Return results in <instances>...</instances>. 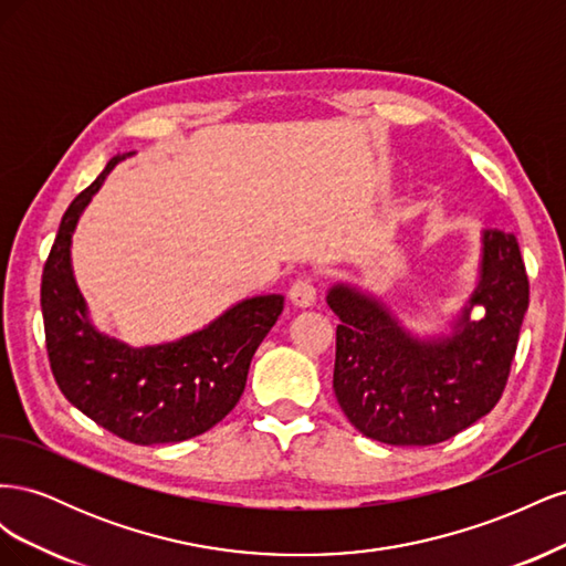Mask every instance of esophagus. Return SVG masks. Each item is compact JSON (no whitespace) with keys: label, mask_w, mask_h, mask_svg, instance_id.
I'll use <instances>...</instances> for the list:
<instances>
[{"label":"esophagus","mask_w":566,"mask_h":566,"mask_svg":"<svg viewBox=\"0 0 566 566\" xmlns=\"http://www.w3.org/2000/svg\"><path fill=\"white\" fill-rule=\"evenodd\" d=\"M290 302H293L295 306H314L316 302V285L312 283V279H297L293 285H290Z\"/></svg>","instance_id":"34e87169"}]
</instances>
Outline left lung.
Masks as SVG:
<instances>
[{
  "label": "left lung",
  "instance_id": "1",
  "mask_svg": "<svg viewBox=\"0 0 566 566\" xmlns=\"http://www.w3.org/2000/svg\"><path fill=\"white\" fill-rule=\"evenodd\" d=\"M482 276L453 335L418 339L385 304L349 285H333L337 314L333 389L358 432L391 447H432L468 430L499 403L528 306L517 238L484 231ZM479 303L482 322H470Z\"/></svg>",
  "mask_w": 566,
  "mask_h": 566
}]
</instances>
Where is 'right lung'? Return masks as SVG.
<instances>
[{"instance_id":"obj_1","label":"right lung","mask_w":566,"mask_h":566,"mask_svg":"<svg viewBox=\"0 0 566 566\" xmlns=\"http://www.w3.org/2000/svg\"><path fill=\"white\" fill-rule=\"evenodd\" d=\"M132 156V153H127ZM115 156L65 210L42 273V316L51 373L63 397L115 437L150 447L208 432L241 399L256 347L283 312V295L243 300L208 328L134 349L98 333L71 269L77 219Z\"/></svg>"}]
</instances>
